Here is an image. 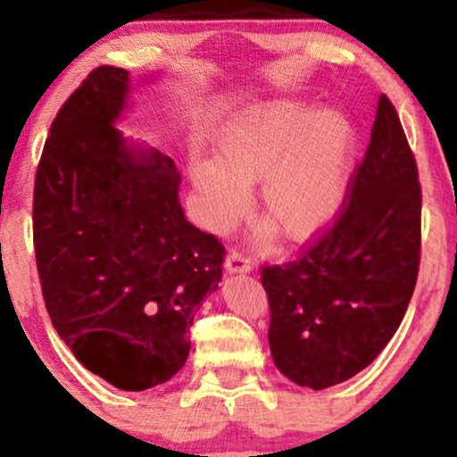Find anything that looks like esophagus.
<instances>
[{
  "label": "esophagus",
  "mask_w": 457,
  "mask_h": 457,
  "mask_svg": "<svg viewBox=\"0 0 457 457\" xmlns=\"http://www.w3.org/2000/svg\"><path fill=\"white\" fill-rule=\"evenodd\" d=\"M223 269L225 272H229V275H238V272H251V262L245 258V255H240L238 251H229L228 258L223 262Z\"/></svg>",
  "instance_id": "34e87169"
}]
</instances>
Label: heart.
I'll use <instances>...</instances> for the list:
<instances>
[{
	"label": "heart",
	"instance_id": "heart-1",
	"mask_svg": "<svg viewBox=\"0 0 457 457\" xmlns=\"http://www.w3.org/2000/svg\"><path fill=\"white\" fill-rule=\"evenodd\" d=\"M354 129L337 109L296 101H262L245 107L214 137V156H193L188 176L199 199V219L211 232H228L249 206L290 243H307L328 228L344 202L354 156Z\"/></svg>",
	"mask_w": 457,
	"mask_h": 457
}]
</instances>
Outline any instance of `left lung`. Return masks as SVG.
<instances>
[{
  "label": "left lung",
  "instance_id": "1",
  "mask_svg": "<svg viewBox=\"0 0 457 457\" xmlns=\"http://www.w3.org/2000/svg\"><path fill=\"white\" fill-rule=\"evenodd\" d=\"M419 251L417 162L395 109L382 94L342 217L301 260L262 270L277 370L313 391L365 370L406 313Z\"/></svg>",
  "mask_w": 457,
  "mask_h": 457
}]
</instances>
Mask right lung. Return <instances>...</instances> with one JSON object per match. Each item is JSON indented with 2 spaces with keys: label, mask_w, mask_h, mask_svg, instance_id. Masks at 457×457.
<instances>
[{
  "label": "right lung",
  "mask_w": 457,
  "mask_h": 457,
  "mask_svg": "<svg viewBox=\"0 0 457 457\" xmlns=\"http://www.w3.org/2000/svg\"><path fill=\"white\" fill-rule=\"evenodd\" d=\"M133 86L98 66L60 109L36 171L34 246L46 312L79 363L145 391L185 365L223 246L185 219L176 162L115 127Z\"/></svg>",
  "instance_id": "obj_1"
}]
</instances>
